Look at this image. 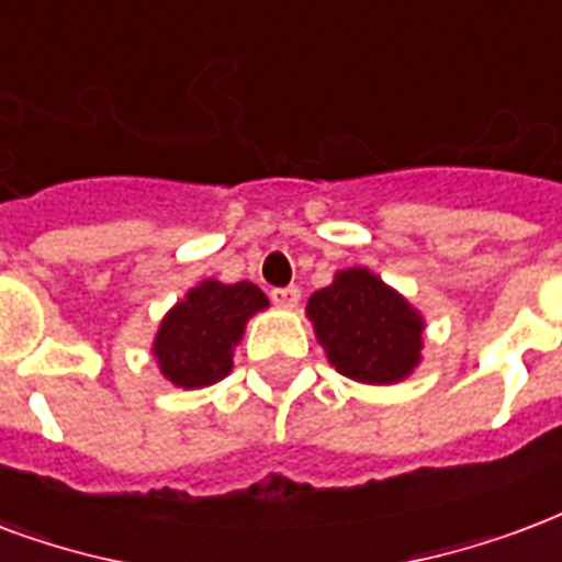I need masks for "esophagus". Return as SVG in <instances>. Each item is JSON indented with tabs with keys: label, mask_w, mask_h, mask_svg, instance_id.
Here are the masks:
<instances>
[{
	"label": "esophagus",
	"mask_w": 562,
	"mask_h": 562,
	"mask_svg": "<svg viewBox=\"0 0 562 562\" xmlns=\"http://www.w3.org/2000/svg\"><path fill=\"white\" fill-rule=\"evenodd\" d=\"M271 300H273V306H280V310H294V306L300 303V289H297V285L273 289Z\"/></svg>",
	"instance_id": "34e87169"
}]
</instances>
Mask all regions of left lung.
Returning <instances> with one entry per match:
<instances>
[{
  "mask_svg": "<svg viewBox=\"0 0 562 562\" xmlns=\"http://www.w3.org/2000/svg\"><path fill=\"white\" fill-rule=\"evenodd\" d=\"M306 315L329 366L357 383H401L422 359L424 318L366 268L338 271L312 294Z\"/></svg>",
  "mask_w": 562,
  "mask_h": 562,
  "instance_id": "obj_1",
  "label": "left lung"
}]
</instances>
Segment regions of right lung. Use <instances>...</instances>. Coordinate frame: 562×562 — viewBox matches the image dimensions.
Masks as SVG:
<instances>
[{
    "label": "right lung",
    "instance_id": "1",
    "mask_svg": "<svg viewBox=\"0 0 562 562\" xmlns=\"http://www.w3.org/2000/svg\"><path fill=\"white\" fill-rule=\"evenodd\" d=\"M268 306L252 282L205 280L167 312L153 341L161 374L182 389H203L233 371V350L247 321Z\"/></svg>",
    "mask_w": 562,
    "mask_h": 562
}]
</instances>
